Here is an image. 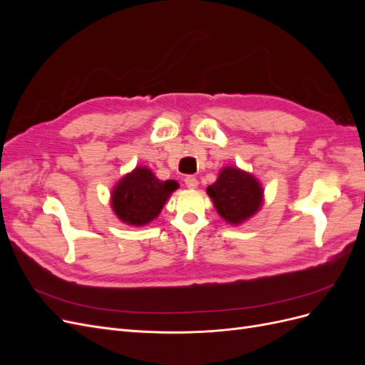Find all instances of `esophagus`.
Listing matches in <instances>:
<instances>
[{
    "mask_svg": "<svg viewBox=\"0 0 365 365\" xmlns=\"http://www.w3.org/2000/svg\"><path fill=\"white\" fill-rule=\"evenodd\" d=\"M184 182L187 187H189V189H196L197 187V180L195 178V176H185Z\"/></svg>",
    "mask_w": 365,
    "mask_h": 365,
    "instance_id": "esophagus-1",
    "label": "esophagus"
}]
</instances>
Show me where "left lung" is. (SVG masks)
<instances>
[{"label": "left lung", "instance_id": "1", "mask_svg": "<svg viewBox=\"0 0 365 365\" xmlns=\"http://www.w3.org/2000/svg\"><path fill=\"white\" fill-rule=\"evenodd\" d=\"M208 196L220 217L228 224H242L259 212L263 202L260 182L248 172L228 165L220 170L215 184L207 187Z\"/></svg>", "mask_w": 365, "mask_h": 365}]
</instances>
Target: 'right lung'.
Wrapping results in <instances>:
<instances>
[{"label":"right lung","instance_id":"obj_1","mask_svg":"<svg viewBox=\"0 0 365 365\" xmlns=\"http://www.w3.org/2000/svg\"><path fill=\"white\" fill-rule=\"evenodd\" d=\"M178 182L160 181L148 168H135L114 187L111 205L121 222L143 227L155 219Z\"/></svg>","mask_w":365,"mask_h":365}]
</instances>
